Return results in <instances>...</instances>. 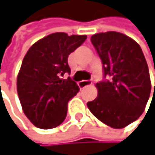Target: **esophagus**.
<instances>
[{
  "mask_svg": "<svg viewBox=\"0 0 155 155\" xmlns=\"http://www.w3.org/2000/svg\"><path fill=\"white\" fill-rule=\"evenodd\" d=\"M91 84H92V82H91V81L84 80V81L79 82V83H78V85H79V87H80V88H84V87H86V86H88V85H90Z\"/></svg>",
  "mask_w": 155,
  "mask_h": 155,
  "instance_id": "1",
  "label": "esophagus"
}]
</instances>
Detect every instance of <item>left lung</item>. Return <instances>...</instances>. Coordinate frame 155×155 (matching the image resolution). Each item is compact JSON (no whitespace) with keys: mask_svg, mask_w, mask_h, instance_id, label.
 <instances>
[{"mask_svg":"<svg viewBox=\"0 0 155 155\" xmlns=\"http://www.w3.org/2000/svg\"><path fill=\"white\" fill-rule=\"evenodd\" d=\"M91 43L102 62L103 80L96 84L97 97L87 107L107 126L126 127L143 114L151 94L143 52L133 39L116 31L97 33Z\"/></svg>","mask_w":155,"mask_h":155,"instance_id":"1","label":"left lung"}]
</instances>
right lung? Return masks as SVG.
<instances>
[{"label": "right lung", "mask_w": 155, "mask_h": 155, "mask_svg": "<svg viewBox=\"0 0 155 155\" xmlns=\"http://www.w3.org/2000/svg\"><path fill=\"white\" fill-rule=\"evenodd\" d=\"M86 35L52 33L28 49L17 75V94L24 114L35 127L50 129L67 116L68 102L79 92L71 73L69 55L86 40Z\"/></svg>", "instance_id": "add662e5"}]
</instances>
